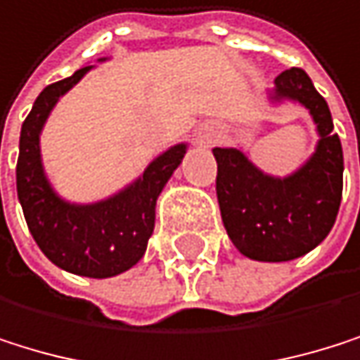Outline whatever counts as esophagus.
I'll list each match as a JSON object with an SVG mask.
<instances>
[{
  "label": "esophagus",
  "instance_id": "esophagus-1",
  "mask_svg": "<svg viewBox=\"0 0 360 360\" xmlns=\"http://www.w3.org/2000/svg\"><path fill=\"white\" fill-rule=\"evenodd\" d=\"M194 136H196V143L198 145H211L217 139V130H215L213 123H202V125L196 127Z\"/></svg>",
  "mask_w": 360,
  "mask_h": 360
}]
</instances>
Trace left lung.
<instances>
[{
    "mask_svg": "<svg viewBox=\"0 0 360 360\" xmlns=\"http://www.w3.org/2000/svg\"><path fill=\"white\" fill-rule=\"evenodd\" d=\"M271 102L292 100L316 123L318 145L311 158L288 176H273L250 162L241 149L215 147L217 202L235 248L260 262H286L320 245L335 224L344 188V151L333 132L326 100L301 68L275 79Z\"/></svg>",
    "mask_w": 360,
    "mask_h": 360,
    "instance_id": "obj_1",
    "label": "left lung"
}]
</instances>
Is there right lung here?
Listing matches in <instances>:
<instances>
[{
  "mask_svg": "<svg viewBox=\"0 0 360 360\" xmlns=\"http://www.w3.org/2000/svg\"><path fill=\"white\" fill-rule=\"evenodd\" d=\"M89 70L94 65L76 70L68 79L44 87L36 98L32 112L20 127L16 192L32 237L53 264L74 275L104 279L132 269L145 256L155 226L158 196L181 164L188 145L179 143L166 149L134 184L104 200L89 205L63 200L46 179L40 134L59 98Z\"/></svg>",
  "mask_w": 360,
  "mask_h": 360,
  "instance_id": "add662e5",
  "label": "right lung"
}]
</instances>
